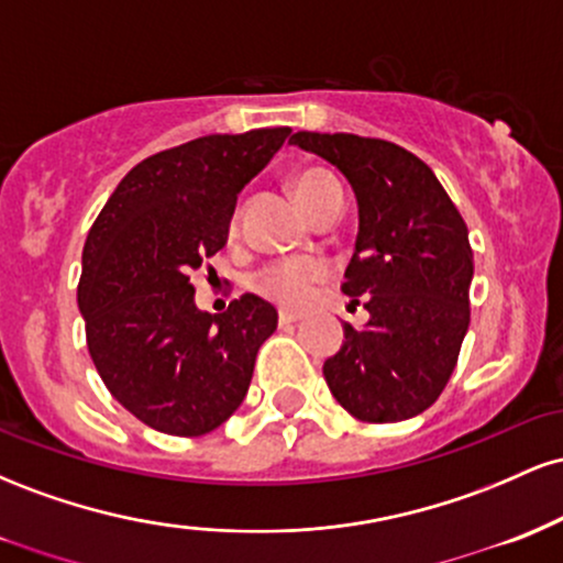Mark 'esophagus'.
<instances>
[{
  "label": "esophagus",
  "mask_w": 563,
  "mask_h": 563,
  "mask_svg": "<svg viewBox=\"0 0 563 563\" xmlns=\"http://www.w3.org/2000/svg\"><path fill=\"white\" fill-rule=\"evenodd\" d=\"M277 320H280V325H288V322H299L301 314L299 312H288V309H280Z\"/></svg>",
  "instance_id": "obj_1"
}]
</instances>
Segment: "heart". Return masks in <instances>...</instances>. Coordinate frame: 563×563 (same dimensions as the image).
Here are the masks:
<instances>
[{"label":"heart","mask_w":563,"mask_h":563,"mask_svg":"<svg viewBox=\"0 0 563 563\" xmlns=\"http://www.w3.org/2000/svg\"><path fill=\"white\" fill-rule=\"evenodd\" d=\"M335 187H339V183L325 169H318V166H309V169L296 172L290 177V192H294V198L299 200V206L307 214L325 192L335 190ZM320 277V264L307 260H288L269 264L262 273H256L254 288L262 296H267V299L283 303V307H299V303L307 301L309 290H312Z\"/></svg>","instance_id":"b5f03b06"}]
</instances>
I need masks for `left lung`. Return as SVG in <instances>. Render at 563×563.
<instances>
[{"label": "left lung", "mask_w": 563, "mask_h": 563, "mask_svg": "<svg viewBox=\"0 0 563 563\" xmlns=\"http://www.w3.org/2000/svg\"><path fill=\"white\" fill-rule=\"evenodd\" d=\"M352 185L360 230L341 290L371 320L344 322L322 365L335 402L365 423H394L437 402L466 339L474 254L437 174L405 147L357 134L296 132Z\"/></svg>", "instance_id": "left-lung-1"}]
</instances>
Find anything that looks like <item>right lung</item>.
I'll use <instances>...</instances> for the list:
<instances>
[{"mask_svg": "<svg viewBox=\"0 0 563 563\" xmlns=\"http://www.w3.org/2000/svg\"><path fill=\"white\" fill-rule=\"evenodd\" d=\"M288 134H209L140 161L89 230L79 280L89 354L108 391L151 429L209 434L249 391L275 307L243 294L209 314L190 275L224 249L238 196Z\"/></svg>", "mask_w": 563, "mask_h": 563, "instance_id": "1", "label": "right lung"}]
</instances>
